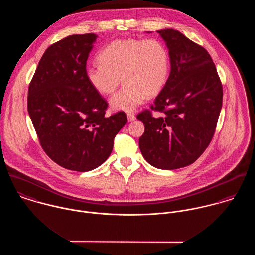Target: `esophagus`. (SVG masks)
Returning a JSON list of instances; mask_svg holds the SVG:
<instances>
[{"instance_id": "34e87169", "label": "esophagus", "mask_w": 255, "mask_h": 255, "mask_svg": "<svg viewBox=\"0 0 255 255\" xmlns=\"http://www.w3.org/2000/svg\"><path fill=\"white\" fill-rule=\"evenodd\" d=\"M127 117H128V122H132V121H134L135 120V115L133 114V113H130V112H128V113H127Z\"/></svg>"}]
</instances>
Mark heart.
<instances>
[{
	"mask_svg": "<svg viewBox=\"0 0 255 255\" xmlns=\"http://www.w3.org/2000/svg\"><path fill=\"white\" fill-rule=\"evenodd\" d=\"M100 64L89 65L85 76L95 91L110 95L116 111L131 112L144 102L147 96L158 95L168 82L171 59L167 47L157 39L127 38L109 43L98 55Z\"/></svg>",
	"mask_w": 255,
	"mask_h": 255,
	"instance_id": "b5f03b06",
	"label": "heart"
}]
</instances>
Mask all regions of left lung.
I'll use <instances>...</instances> for the list:
<instances>
[{
	"label": "left lung",
	"mask_w": 255,
	"mask_h": 255,
	"mask_svg": "<svg viewBox=\"0 0 255 255\" xmlns=\"http://www.w3.org/2000/svg\"><path fill=\"white\" fill-rule=\"evenodd\" d=\"M171 59L167 84L137 115L145 127L139 148L155 168L175 170L195 162L210 144L223 102V86L209 53L175 29L157 31Z\"/></svg>",
	"instance_id": "1"
}]
</instances>
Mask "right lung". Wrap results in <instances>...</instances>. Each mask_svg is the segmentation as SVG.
Segmentation results:
<instances>
[{"label":"right lung","instance_id":"obj_1","mask_svg":"<svg viewBox=\"0 0 255 255\" xmlns=\"http://www.w3.org/2000/svg\"><path fill=\"white\" fill-rule=\"evenodd\" d=\"M96 37L70 35L49 46L28 87L27 110L40 145L56 164L76 172L108 159L128 120L124 112L106 117L107 101L85 76Z\"/></svg>","mask_w":255,"mask_h":255}]
</instances>
